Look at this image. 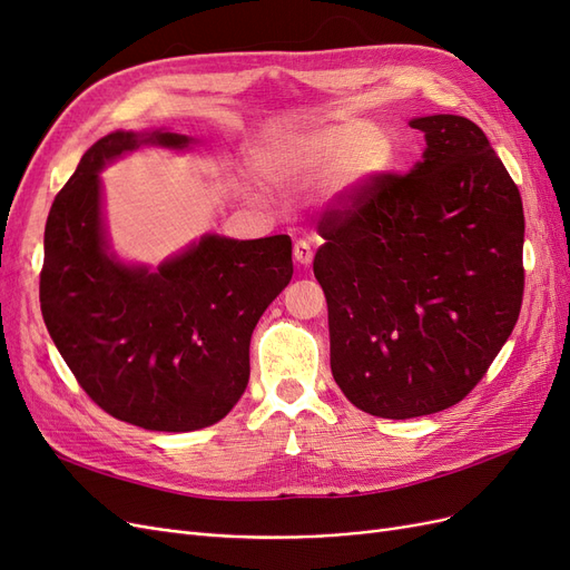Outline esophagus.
<instances>
[{
  "label": "esophagus",
  "instance_id": "34e87169",
  "mask_svg": "<svg viewBox=\"0 0 570 570\" xmlns=\"http://www.w3.org/2000/svg\"><path fill=\"white\" fill-rule=\"evenodd\" d=\"M292 254H295V262L299 266H308L314 262V249L308 243H304V239H299V243H295V249H292Z\"/></svg>",
  "mask_w": 570,
  "mask_h": 570
}]
</instances>
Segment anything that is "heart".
<instances>
[{
	"label": "heart",
	"instance_id": "obj_1",
	"mask_svg": "<svg viewBox=\"0 0 570 570\" xmlns=\"http://www.w3.org/2000/svg\"><path fill=\"white\" fill-rule=\"evenodd\" d=\"M392 166V137L368 120H344L318 128L264 154V170L278 180L321 176L337 168L333 183L337 202H352Z\"/></svg>",
	"mask_w": 570,
	"mask_h": 570
}]
</instances>
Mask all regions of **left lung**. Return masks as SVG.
Here are the masks:
<instances>
[{"mask_svg":"<svg viewBox=\"0 0 570 570\" xmlns=\"http://www.w3.org/2000/svg\"><path fill=\"white\" fill-rule=\"evenodd\" d=\"M425 135L406 176L385 174L318 223L331 368L381 419L459 404L504 347L523 302V202L473 120H409Z\"/></svg>","mask_w":570,"mask_h":570,"instance_id":"obj_1","label":"left lung"}]
</instances>
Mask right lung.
Returning <instances> with one entry per match:
<instances>
[{
  "label": "right lung",
  "mask_w": 570,
  "mask_h": 570,
  "mask_svg": "<svg viewBox=\"0 0 570 570\" xmlns=\"http://www.w3.org/2000/svg\"><path fill=\"white\" fill-rule=\"evenodd\" d=\"M145 145L193 137L116 130L97 140L51 204L40 308L59 354L114 419L159 433L218 423L249 383V340L292 278V239L204 235L157 268L109 247L99 170Z\"/></svg>",
  "instance_id": "1"
}]
</instances>
